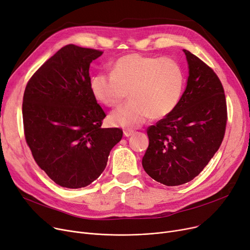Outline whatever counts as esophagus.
I'll list each match as a JSON object with an SVG mask.
<instances>
[{
  "instance_id": "esophagus-1",
  "label": "esophagus",
  "mask_w": 250,
  "mask_h": 250,
  "mask_svg": "<svg viewBox=\"0 0 250 250\" xmlns=\"http://www.w3.org/2000/svg\"><path fill=\"white\" fill-rule=\"evenodd\" d=\"M133 133H134L133 130H130V129H126V130H124V136H126V137L131 136Z\"/></svg>"
}]
</instances>
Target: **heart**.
Returning a JSON list of instances; mask_svg holds the SVG:
<instances>
[{"instance_id": "1", "label": "heart", "mask_w": 250, "mask_h": 250, "mask_svg": "<svg viewBox=\"0 0 250 250\" xmlns=\"http://www.w3.org/2000/svg\"><path fill=\"white\" fill-rule=\"evenodd\" d=\"M184 84V70L174 59L129 54L113 64L112 73L93 75L89 86L93 98L108 106L118 105L129 90L131 101L115 110L110 120L116 126L136 128L150 117L169 116L181 100Z\"/></svg>"}]
</instances>
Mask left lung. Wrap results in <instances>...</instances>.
<instances>
[{
	"mask_svg": "<svg viewBox=\"0 0 250 250\" xmlns=\"http://www.w3.org/2000/svg\"><path fill=\"white\" fill-rule=\"evenodd\" d=\"M189 68L187 86L177 108L147 128L142 167L164 185L191 181L221 146L227 125L224 87L213 70L183 50Z\"/></svg>",
	"mask_w": 250,
	"mask_h": 250,
	"instance_id": "left-lung-1",
	"label": "left lung"
}]
</instances>
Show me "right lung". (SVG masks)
<instances>
[{
    "label": "right lung",
    "instance_id": "right-lung-1",
    "mask_svg": "<svg viewBox=\"0 0 250 250\" xmlns=\"http://www.w3.org/2000/svg\"><path fill=\"white\" fill-rule=\"evenodd\" d=\"M104 52L67 44L28 80L22 104L26 144L58 185L81 188L104 170L120 128H102L105 113L90 91V63Z\"/></svg>",
    "mask_w": 250,
    "mask_h": 250
}]
</instances>
